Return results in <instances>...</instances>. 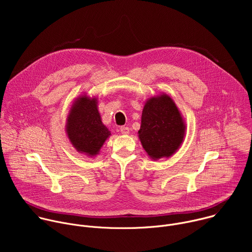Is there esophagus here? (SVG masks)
Wrapping results in <instances>:
<instances>
[{"label": "esophagus", "mask_w": 252, "mask_h": 252, "mask_svg": "<svg viewBox=\"0 0 252 252\" xmlns=\"http://www.w3.org/2000/svg\"><path fill=\"white\" fill-rule=\"evenodd\" d=\"M121 132L125 135H127L129 133V128L127 126H122L121 127Z\"/></svg>", "instance_id": "34e87169"}]
</instances>
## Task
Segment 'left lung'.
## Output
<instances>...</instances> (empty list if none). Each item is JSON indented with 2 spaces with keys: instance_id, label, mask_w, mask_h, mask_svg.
I'll return each mask as SVG.
<instances>
[{
  "instance_id": "left-lung-1",
  "label": "left lung",
  "mask_w": 252,
  "mask_h": 252,
  "mask_svg": "<svg viewBox=\"0 0 252 252\" xmlns=\"http://www.w3.org/2000/svg\"><path fill=\"white\" fill-rule=\"evenodd\" d=\"M186 129L182 113L168 94L162 93L147 99L137 134L149 158H170L183 145Z\"/></svg>"
}]
</instances>
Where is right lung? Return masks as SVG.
<instances>
[{"mask_svg":"<svg viewBox=\"0 0 252 252\" xmlns=\"http://www.w3.org/2000/svg\"><path fill=\"white\" fill-rule=\"evenodd\" d=\"M66 136L77 152L95 158L111 131L101 122L97 97L79 95L70 105L66 117Z\"/></svg>","mask_w":252,"mask_h":252,"instance_id":"right-lung-1","label":"right lung"}]
</instances>
